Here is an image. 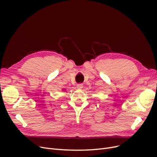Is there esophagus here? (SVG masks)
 <instances>
[{"mask_svg":"<svg viewBox=\"0 0 157 157\" xmlns=\"http://www.w3.org/2000/svg\"><path fill=\"white\" fill-rule=\"evenodd\" d=\"M77 88L78 89H82V88H83V84H81V83L78 84L77 85Z\"/></svg>","mask_w":157,"mask_h":157,"instance_id":"esophagus-1","label":"esophagus"}]
</instances>
